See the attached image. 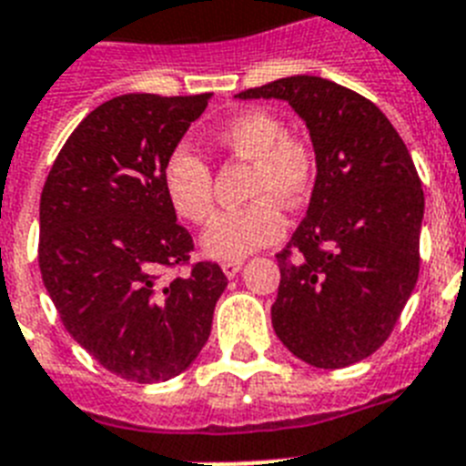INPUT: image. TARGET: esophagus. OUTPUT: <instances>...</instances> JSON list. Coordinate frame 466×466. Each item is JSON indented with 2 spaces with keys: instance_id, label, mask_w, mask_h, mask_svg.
<instances>
[{
  "instance_id": "esophagus-1",
  "label": "esophagus",
  "mask_w": 466,
  "mask_h": 466,
  "mask_svg": "<svg viewBox=\"0 0 466 466\" xmlns=\"http://www.w3.org/2000/svg\"><path fill=\"white\" fill-rule=\"evenodd\" d=\"M241 265H244L241 260H225V263H222V272H225L227 277H234L241 269Z\"/></svg>"
}]
</instances>
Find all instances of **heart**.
<instances>
[{
  "label": "heart",
  "mask_w": 466,
  "mask_h": 466,
  "mask_svg": "<svg viewBox=\"0 0 466 466\" xmlns=\"http://www.w3.org/2000/svg\"><path fill=\"white\" fill-rule=\"evenodd\" d=\"M218 147L237 158L251 160L248 206L225 210L203 234V251L220 260H241L248 253L284 237V208H299L310 197L318 158L310 142L289 135L279 116L251 108L227 120L215 132ZM163 189L182 220L203 225L215 208L213 170L201 154L179 144L163 163Z\"/></svg>",
  "instance_id": "b5f03b06"
}]
</instances>
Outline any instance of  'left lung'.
<instances>
[{
    "label": "left lung",
    "mask_w": 466,
    "mask_h": 466,
    "mask_svg": "<svg viewBox=\"0 0 466 466\" xmlns=\"http://www.w3.org/2000/svg\"><path fill=\"white\" fill-rule=\"evenodd\" d=\"M237 96L289 101L318 158L306 220L277 253L272 327L308 365H355L384 346L420 277L424 191L412 156L379 106L324 77Z\"/></svg>",
    "instance_id": "8db88e82"
}]
</instances>
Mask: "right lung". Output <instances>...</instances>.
Instances as JSON below:
<instances>
[{
	"instance_id": "add662e5",
	"label": "right lung",
	"mask_w": 466,
	"mask_h": 466,
	"mask_svg": "<svg viewBox=\"0 0 466 466\" xmlns=\"http://www.w3.org/2000/svg\"><path fill=\"white\" fill-rule=\"evenodd\" d=\"M210 94H123L94 108L58 151L40 198V272L68 334L137 384L197 360L227 287L191 263L194 239L163 189V163ZM187 267V276L177 269ZM167 268L175 278H163Z\"/></svg>"
}]
</instances>
